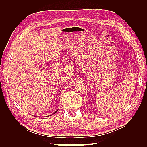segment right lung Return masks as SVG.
Here are the masks:
<instances>
[{
	"label": "right lung",
	"mask_w": 147,
	"mask_h": 147,
	"mask_svg": "<svg viewBox=\"0 0 147 147\" xmlns=\"http://www.w3.org/2000/svg\"><path fill=\"white\" fill-rule=\"evenodd\" d=\"M57 113V111H56V112H55V113H53V114H55V113Z\"/></svg>",
	"instance_id": "obj_1"
}]
</instances>
